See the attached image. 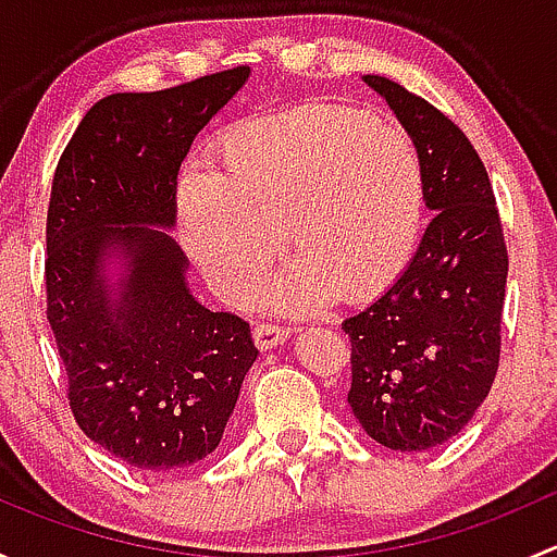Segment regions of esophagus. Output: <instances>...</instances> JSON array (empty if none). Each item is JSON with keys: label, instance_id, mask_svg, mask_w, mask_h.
Listing matches in <instances>:
<instances>
[{"label": "esophagus", "instance_id": "esophagus-1", "mask_svg": "<svg viewBox=\"0 0 557 557\" xmlns=\"http://www.w3.org/2000/svg\"><path fill=\"white\" fill-rule=\"evenodd\" d=\"M288 336H290V331L283 329V325L261 323V325H256V329H252V339H256L258 350H272V347L283 345Z\"/></svg>", "mask_w": 557, "mask_h": 557}]
</instances>
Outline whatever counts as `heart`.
<instances>
[{"label":"heart","instance_id":"heart-1","mask_svg":"<svg viewBox=\"0 0 557 557\" xmlns=\"http://www.w3.org/2000/svg\"><path fill=\"white\" fill-rule=\"evenodd\" d=\"M221 161L185 166L174 205L185 250L234 305L267 277L283 226L299 250L269 290L283 312H320L336 290L367 299L412 261L425 177L404 128L310 104L228 128Z\"/></svg>","mask_w":557,"mask_h":557}]
</instances>
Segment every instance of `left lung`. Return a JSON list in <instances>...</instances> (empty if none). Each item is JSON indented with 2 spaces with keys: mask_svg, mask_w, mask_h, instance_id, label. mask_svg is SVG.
Instances as JSON below:
<instances>
[{
  "mask_svg": "<svg viewBox=\"0 0 557 557\" xmlns=\"http://www.w3.org/2000/svg\"><path fill=\"white\" fill-rule=\"evenodd\" d=\"M363 83L418 148L434 218L396 283L342 323L352 345L347 404L374 442L423 453L453 440L491 393L509 258L491 180L466 134L387 77Z\"/></svg>",
  "mask_w": 557,
  "mask_h": 557,
  "instance_id": "1",
  "label": "left lung"
}]
</instances>
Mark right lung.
<instances>
[{"mask_svg":"<svg viewBox=\"0 0 557 557\" xmlns=\"http://www.w3.org/2000/svg\"><path fill=\"white\" fill-rule=\"evenodd\" d=\"M247 77L250 66H234L166 91L110 94L55 166L45 288L70 409L134 469L177 471L215 450L258 356L243 318L196 301L170 237L180 164Z\"/></svg>","mask_w":557,"mask_h":557,"instance_id":"add662e5","label":"right lung"}]
</instances>
